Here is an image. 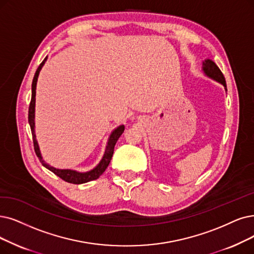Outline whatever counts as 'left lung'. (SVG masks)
Listing matches in <instances>:
<instances>
[{
	"instance_id": "8db88e82",
	"label": "left lung",
	"mask_w": 254,
	"mask_h": 254,
	"mask_svg": "<svg viewBox=\"0 0 254 254\" xmlns=\"http://www.w3.org/2000/svg\"><path fill=\"white\" fill-rule=\"evenodd\" d=\"M203 70H204V73H205L206 76L218 81V82H220L221 84L224 85V87L226 89L225 77H224V75H223V73L221 72V69L218 67V65L214 62H211L210 59H206L205 62L203 63Z\"/></svg>"
}]
</instances>
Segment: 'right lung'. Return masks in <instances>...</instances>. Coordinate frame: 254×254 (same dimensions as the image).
Wrapping results in <instances>:
<instances>
[{
	"instance_id": "right-lung-1",
	"label": "right lung",
	"mask_w": 254,
	"mask_h": 254,
	"mask_svg": "<svg viewBox=\"0 0 254 254\" xmlns=\"http://www.w3.org/2000/svg\"><path fill=\"white\" fill-rule=\"evenodd\" d=\"M47 60V57L43 60V63L39 64V66L37 67L33 81H32V96H31V102H30L29 105V115H28V121H29V124L30 127H31V132H32V138H33V144H34V150H35V153L37 155V157L39 158L40 162H42L43 166L46 167L47 169H49L51 172H53L55 175H57L58 177L62 178L63 180L69 182V184H73V185H81V184H85V182L88 181H92L95 179H98L101 175L104 173V171L106 170V168L108 167L109 162L111 160V157H113L114 154V150H115V146L117 144V141L119 139V137L122 135V133L124 132V129L125 126L124 125H121L119 126L117 129H115L113 132H111L109 138H108V143L105 149V153L104 156L101 159V161L99 162V165L88 172H85V173H80V172L74 171V170H60V169H56L51 167L50 165L46 164L45 160L42 157V154H40V151H39V147L37 144V140H36V136H35V123H34V113H35V89H36V83H37V78L39 75L40 69H42L43 65L45 64Z\"/></svg>"
}]
</instances>
